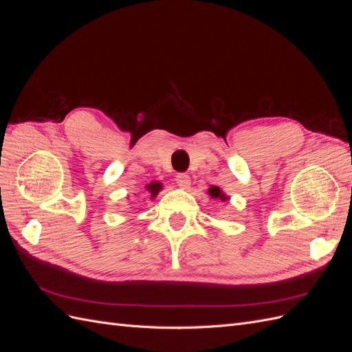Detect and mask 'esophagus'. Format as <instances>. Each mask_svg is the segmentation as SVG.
<instances>
[{
    "label": "esophagus",
    "mask_w": 352,
    "mask_h": 352,
    "mask_svg": "<svg viewBox=\"0 0 352 352\" xmlns=\"http://www.w3.org/2000/svg\"><path fill=\"white\" fill-rule=\"evenodd\" d=\"M176 184L180 189H188L190 186V177L185 173H180L176 176Z\"/></svg>",
    "instance_id": "obj_1"
}]
</instances>
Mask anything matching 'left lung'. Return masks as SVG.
<instances>
[{"instance_id": "8db88e82", "label": "left lung", "mask_w": 352, "mask_h": 352, "mask_svg": "<svg viewBox=\"0 0 352 352\" xmlns=\"http://www.w3.org/2000/svg\"><path fill=\"white\" fill-rule=\"evenodd\" d=\"M207 194H208L211 198H219V199H221V201L230 199L229 195H226L225 192H223V189L219 188V186H210L208 190H207Z\"/></svg>"}]
</instances>
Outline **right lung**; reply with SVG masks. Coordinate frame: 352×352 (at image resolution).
Listing matches in <instances>:
<instances>
[{
  "mask_svg": "<svg viewBox=\"0 0 352 352\" xmlns=\"http://www.w3.org/2000/svg\"><path fill=\"white\" fill-rule=\"evenodd\" d=\"M162 189H163V185L160 184V182H157V180H154V182H151V184L145 185V190H146L148 194H150V198H151V199H154Z\"/></svg>",
  "mask_w": 352,
  "mask_h": 352,
  "instance_id": "right-lung-1",
  "label": "right lung"
}]
</instances>
